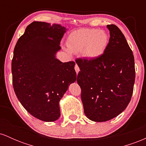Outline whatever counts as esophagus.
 <instances>
[{"instance_id": "1", "label": "esophagus", "mask_w": 146, "mask_h": 146, "mask_svg": "<svg viewBox=\"0 0 146 146\" xmlns=\"http://www.w3.org/2000/svg\"><path fill=\"white\" fill-rule=\"evenodd\" d=\"M75 71H76V73H77V74H78V73H79V71H80V68H79V66H78V64H75Z\"/></svg>"}]
</instances>
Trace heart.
<instances>
[{"instance_id":"obj_1","label":"heart","mask_w":146,"mask_h":146,"mask_svg":"<svg viewBox=\"0 0 146 146\" xmlns=\"http://www.w3.org/2000/svg\"><path fill=\"white\" fill-rule=\"evenodd\" d=\"M109 42L108 33L103 30L80 28L68 37L67 47L71 53H80L88 59H96L104 53Z\"/></svg>"}]
</instances>
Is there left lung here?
Listing matches in <instances>:
<instances>
[{
  "instance_id": "left-lung-1",
  "label": "left lung",
  "mask_w": 146,
  "mask_h": 146,
  "mask_svg": "<svg viewBox=\"0 0 146 146\" xmlns=\"http://www.w3.org/2000/svg\"><path fill=\"white\" fill-rule=\"evenodd\" d=\"M107 28L110 37L104 53L96 59L75 60L84 113L96 122L112 119L126 108L135 80V59L125 36L116 25Z\"/></svg>"
}]
</instances>
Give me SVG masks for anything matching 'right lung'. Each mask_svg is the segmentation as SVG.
Returning <instances> with one entry per match:
<instances>
[{"mask_svg": "<svg viewBox=\"0 0 146 146\" xmlns=\"http://www.w3.org/2000/svg\"><path fill=\"white\" fill-rule=\"evenodd\" d=\"M66 31L60 25L33 22L14 48V92L27 111L42 121L58 119L60 100L77 78L74 62H62L56 58Z\"/></svg>", "mask_w": 146, "mask_h": 146, "instance_id": "obj_1", "label": "right lung"}]
</instances>
